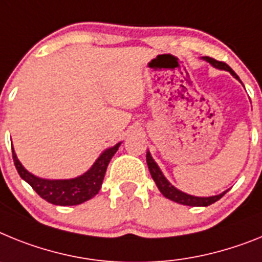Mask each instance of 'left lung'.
I'll list each match as a JSON object with an SVG mask.
<instances>
[{
	"instance_id": "8db88e82",
	"label": "left lung",
	"mask_w": 262,
	"mask_h": 262,
	"mask_svg": "<svg viewBox=\"0 0 262 262\" xmlns=\"http://www.w3.org/2000/svg\"><path fill=\"white\" fill-rule=\"evenodd\" d=\"M202 59L206 60L207 63H210L212 67L217 68V70L228 71L232 76L235 77V79H237V80L241 83V80L238 79L237 75L235 74V71H233V70L227 64V63L215 60V59L210 58V56H203ZM146 162H147V167H149L150 174H151V178H153V181L156 182L157 187H158V190L161 191V194H162L165 198H167V199L175 202V203L183 204V206H191V207H207V206H210V204L215 203V202H217V200H219L222 196H224V194L228 191V190L223 191L222 194L213 195V196H195V195H190L187 194V192H183V191L174 187V186L167 181V178H166L165 175H163V172L161 171L159 166L157 165V162L153 159V157H151L149 150L146 151Z\"/></svg>"
}]
</instances>
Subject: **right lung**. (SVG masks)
Instances as JSON below:
<instances>
[{"label": "right lung", "instance_id": "1", "mask_svg": "<svg viewBox=\"0 0 262 262\" xmlns=\"http://www.w3.org/2000/svg\"><path fill=\"white\" fill-rule=\"evenodd\" d=\"M121 142L108 147L100 154L92 166L84 174L70 179H45L31 174L24 167L13 149L15 169L21 178L34 188L36 194L55 206H76L92 199L101 188L106 167L115 156Z\"/></svg>", "mask_w": 262, "mask_h": 262}]
</instances>
